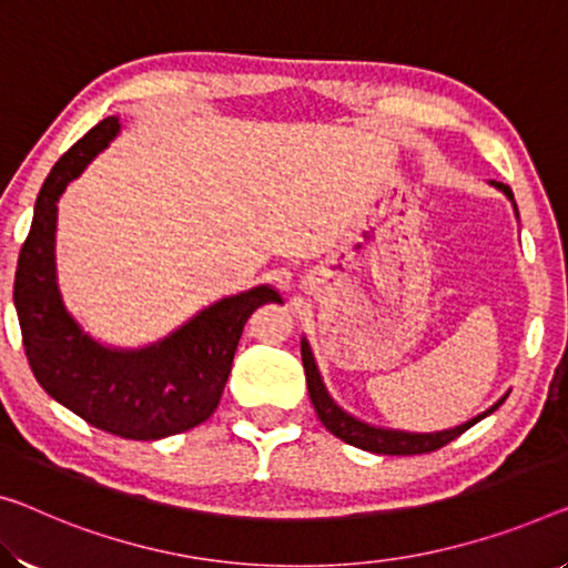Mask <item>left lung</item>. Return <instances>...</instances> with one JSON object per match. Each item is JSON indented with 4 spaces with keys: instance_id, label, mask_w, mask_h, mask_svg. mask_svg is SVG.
<instances>
[{
    "instance_id": "left-lung-1",
    "label": "left lung",
    "mask_w": 568,
    "mask_h": 568,
    "mask_svg": "<svg viewBox=\"0 0 568 568\" xmlns=\"http://www.w3.org/2000/svg\"><path fill=\"white\" fill-rule=\"evenodd\" d=\"M497 187L503 190L505 195L513 200L510 187H505L497 182ZM302 363H304V375H307V388H310V398H312V406L314 412H317L320 422L325 424V429L329 434H335L337 439H343L347 444H353L357 449H365V452H373V455H429V452H436L442 447H447L449 442H455L457 436L465 434L469 426H475L479 418H485L487 414H493L495 408L503 406L500 398L493 408H487L485 414H479L473 422L457 426V429H449V432H436V434H406V432H390V429H375V426H368L363 422H357L351 414H345L343 408H339L329 394L322 386V378H320V371L317 365H314V357L312 351L307 345V339H302Z\"/></svg>"
}]
</instances>
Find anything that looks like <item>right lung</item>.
<instances>
[{
	"label": "right lung",
	"instance_id": "1",
	"mask_svg": "<svg viewBox=\"0 0 568 568\" xmlns=\"http://www.w3.org/2000/svg\"><path fill=\"white\" fill-rule=\"evenodd\" d=\"M119 134L109 116L68 150L34 203L14 274V307L34 378L95 429L152 442L203 424L217 408L243 325L256 307L282 302L272 286L225 296L144 351H111L75 325L55 282L58 197Z\"/></svg>",
	"mask_w": 568,
	"mask_h": 568
}]
</instances>
